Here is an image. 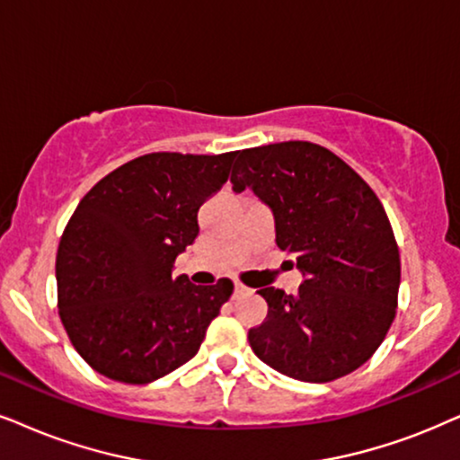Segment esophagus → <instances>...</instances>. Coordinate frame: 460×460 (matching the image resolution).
I'll return each instance as SVG.
<instances>
[{"instance_id": "34e87169", "label": "esophagus", "mask_w": 460, "mask_h": 460, "mask_svg": "<svg viewBox=\"0 0 460 460\" xmlns=\"http://www.w3.org/2000/svg\"><path fill=\"white\" fill-rule=\"evenodd\" d=\"M250 293H252V290H250L246 284L235 282V295H237V297H240V295H250Z\"/></svg>"}]
</instances>
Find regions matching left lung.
Segmentation results:
<instances>
[{"label":"left lung","mask_w":460,"mask_h":460,"mask_svg":"<svg viewBox=\"0 0 460 460\" xmlns=\"http://www.w3.org/2000/svg\"><path fill=\"white\" fill-rule=\"evenodd\" d=\"M235 193L250 187L297 257V295L265 287L267 318L248 331L254 354L301 382H331L367 363L397 314L399 246L385 206L357 172L312 142L237 150Z\"/></svg>","instance_id":"obj_1"}]
</instances>
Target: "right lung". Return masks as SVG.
I'll return each mask as SVG.
<instances>
[{
	"label": "right lung",
	"instance_id": "obj_1",
	"mask_svg": "<svg viewBox=\"0 0 460 460\" xmlns=\"http://www.w3.org/2000/svg\"><path fill=\"white\" fill-rule=\"evenodd\" d=\"M234 159L150 153L116 167L80 199L57 250V299L69 341L97 374L148 385L199 350L234 282L195 287L172 270Z\"/></svg>",
	"mask_w": 460,
	"mask_h": 460
}]
</instances>
